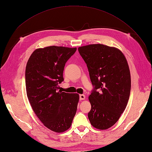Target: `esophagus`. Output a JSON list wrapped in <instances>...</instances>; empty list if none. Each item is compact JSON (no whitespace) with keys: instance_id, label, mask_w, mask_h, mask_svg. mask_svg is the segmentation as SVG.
Wrapping results in <instances>:
<instances>
[{"instance_id":"esophagus-1","label":"esophagus","mask_w":152,"mask_h":152,"mask_svg":"<svg viewBox=\"0 0 152 152\" xmlns=\"http://www.w3.org/2000/svg\"><path fill=\"white\" fill-rule=\"evenodd\" d=\"M80 100H84L86 98V96L84 94H80Z\"/></svg>"}]
</instances>
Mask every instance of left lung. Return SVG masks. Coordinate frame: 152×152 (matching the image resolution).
Here are the masks:
<instances>
[{
	"label": "left lung",
	"instance_id": "obj_1",
	"mask_svg": "<svg viewBox=\"0 0 152 152\" xmlns=\"http://www.w3.org/2000/svg\"><path fill=\"white\" fill-rule=\"evenodd\" d=\"M78 50L94 87L89 96V120L98 129H107L118 121L129 98L131 81L127 59L120 49L103 44H89Z\"/></svg>",
	"mask_w": 152,
	"mask_h": 152
}]
</instances>
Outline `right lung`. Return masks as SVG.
<instances>
[{
	"label": "right lung",
	"mask_w": 152,
	"mask_h": 152,
	"mask_svg": "<svg viewBox=\"0 0 152 152\" xmlns=\"http://www.w3.org/2000/svg\"><path fill=\"white\" fill-rule=\"evenodd\" d=\"M76 50L55 45L38 48L26 66V91L31 107L44 126L58 133L70 127L79 101L77 93L58 91L65 63Z\"/></svg>",
	"instance_id": "1"
}]
</instances>
